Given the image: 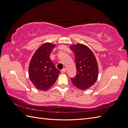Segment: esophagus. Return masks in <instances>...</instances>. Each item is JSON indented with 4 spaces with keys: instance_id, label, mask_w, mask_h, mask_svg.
<instances>
[{
    "instance_id": "34e87169",
    "label": "esophagus",
    "mask_w": 128,
    "mask_h": 128,
    "mask_svg": "<svg viewBox=\"0 0 128 128\" xmlns=\"http://www.w3.org/2000/svg\"><path fill=\"white\" fill-rule=\"evenodd\" d=\"M66 72V68H64V69H62V70H61V73H64V72Z\"/></svg>"
}]
</instances>
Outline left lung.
<instances>
[{
  "mask_svg": "<svg viewBox=\"0 0 128 128\" xmlns=\"http://www.w3.org/2000/svg\"><path fill=\"white\" fill-rule=\"evenodd\" d=\"M74 52L76 67V76L70 78L74 86L86 90L96 82L98 76V67L96 57L88 46L81 44L72 45Z\"/></svg>",
  "mask_w": 128,
  "mask_h": 128,
  "instance_id": "8db88e82",
  "label": "left lung"
}]
</instances>
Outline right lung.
Segmentation results:
<instances>
[{"label":"right lung","instance_id":"right-lung-1","mask_svg":"<svg viewBox=\"0 0 128 128\" xmlns=\"http://www.w3.org/2000/svg\"><path fill=\"white\" fill-rule=\"evenodd\" d=\"M55 45L50 42L42 45L30 61L29 78L38 90H48L54 84L60 73L50 58Z\"/></svg>","mask_w":128,"mask_h":128}]
</instances>
